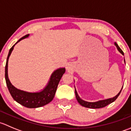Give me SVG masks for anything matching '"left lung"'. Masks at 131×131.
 <instances>
[{
  "label": "left lung",
  "mask_w": 131,
  "mask_h": 131,
  "mask_svg": "<svg viewBox=\"0 0 131 131\" xmlns=\"http://www.w3.org/2000/svg\"><path fill=\"white\" fill-rule=\"evenodd\" d=\"M115 45L116 47H117L118 51H119V52H121L122 55H124V52H123V51H122V49L120 48L119 46H118V44H117L116 42H115ZM124 61H125V59H124ZM122 88H123V87H122ZM122 88L121 89V91L118 92V94L116 95L115 97H112V98L106 99V100H100V101H96V102H88V101H84L83 100H82V99L79 97V95H78L76 89H75V96H76L77 100L78 101V102H79V104H80V105H82V106L86 107V108H94V109H97V108H103V107L107 106V105H108L109 104L112 103H113V101H115V100H117V97H118V96H119L120 94H121Z\"/></svg>",
  "instance_id": "left-lung-1"
}]
</instances>
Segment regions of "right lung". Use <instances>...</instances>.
Returning a JSON list of instances; mask_svg holds the SVG:
<instances>
[{
    "instance_id": "1",
    "label": "right lung",
    "mask_w": 131,
    "mask_h": 131,
    "mask_svg": "<svg viewBox=\"0 0 131 131\" xmlns=\"http://www.w3.org/2000/svg\"><path fill=\"white\" fill-rule=\"evenodd\" d=\"M29 34L25 35L21 38L9 50L8 56L6 61V67H5V79H6V84L8 88L9 92L13 97V98L16 102L23 105L26 108H35L43 106L49 103L54 97L56 89H57L58 84L61 79L62 76L65 72V68H61L55 70L51 75L50 80L44 89L40 92H29L26 91H21L13 86L10 83L8 78L7 73V67H8L9 58L14 49V46L23 39L27 38Z\"/></svg>"
}]
</instances>
